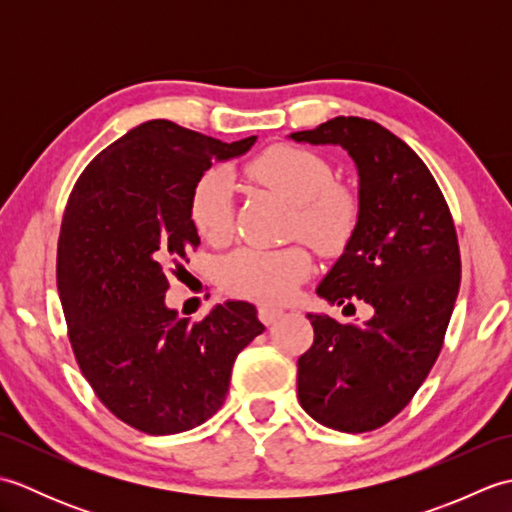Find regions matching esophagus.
<instances>
[{
	"instance_id": "obj_1",
	"label": "esophagus",
	"mask_w": 512,
	"mask_h": 512,
	"mask_svg": "<svg viewBox=\"0 0 512 512\" xmlns=\"http://www.w3.org/2000/svg\"><path fill=\"white\" fill-rule=\"evenodd\" d=\"M257 317L264 325H273L279 317H284V310L281 308H270V306H259Z\"/></svg>"
}]
</instances>
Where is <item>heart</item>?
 <instances>
[{
    "mask_svg": "<svg viewBox=\"0 0 512 512\" xmlns=\"http://www.w3.org/2000/svg\"><path fill=\"white\" fill-rule=\"evenodd\" d=\"M242 173L262 187L295 204L292 233L319 250L341 255L361 224L358 195L334 182L330 162L299 145H270L244 162ZM195 231L211 244H222L233 233V184L222 171H206L191 193ZM312 273L306 246L239 248L220 262V284L231 295L259 303H284Z\"/></svg>",
    "mask_w": 512,
    "mask_h": 512,
    "instance_id": "obj_1",
    "label": "heart"
}]
</instances>
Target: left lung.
Returning a JSON list of instances; mask_svg holds the SVG:
<instances>
[{"instance_id": "1", "label": "left lung", "mask_w": 512, "mask_h": 512, "mask_svg": "<svg viewBox=\"0 0 512 512\" xmlns=\"http://www.w3.org/2000/svg\"><path fill=\"white\" fill-rule=\"evenodd\" d=\"M290 136L339 145L356 162L361 224L317 292L343 312L358 301L374 312L365 325L308 314L299 402L330 429L374 431L409 405L440 356L462 273L453 215L416 151L374 121L336 116Z\"/></svg>"}]
</instances>
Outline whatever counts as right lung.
Wrapping results in <instances>:
<instances>
[{
    "label": "right lung",
    "instance_id": "add662e5",
    "mask_svg": "<svg viewBox=\"0 0 512 512\" xmlns=\"http://www.w3.org/2000/svg\"><path fill=\"white\" fill-rule=\"evenodd\" d=\"M253 143L147 121L83 169L65 204L57 288L74 358L103 405L149 436L209 420L228 394L235 356L264 332L246 301L215 306L200 321L165 306L169 277L200 244L195 182L213 160Z\"/></svg>",
    "mask_w": 512,
    "mask_h": 512
}]
</instances>
